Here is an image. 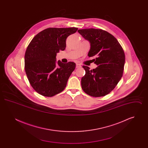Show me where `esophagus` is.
Here are the masks:
<instances>
[{"label": "esophagus", "instance_id": "obj_1", "mask_svg": "<svg viewBox=\"0 0 148 148\" xmlns=\"http://www.w3.org/2000/svg\"><path fill=\"white\" fill-rule=\"evenodd\" d=\"M80 67H81V65L79 64H76V68H80Z\"/></svg>", "mask_w": 148, "mask_h": 148}]
</instances>
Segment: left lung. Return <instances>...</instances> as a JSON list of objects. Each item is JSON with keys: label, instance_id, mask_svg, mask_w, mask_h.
I'll use <instances>...</instances> for the list:
<instances>
[{"label": "left lung", "instance_id": "left-lung-1", "mask_svg": "<svg viewBox=\"0 0 148 148\" xmlns=\"http://www.w3.org/2000/svg\"><path fill=\"white\" fill-rule=\"evenodd\" d=\"M90 43L88 56H96L95 69L90 70L83 66L85 74L82 78L83 91L94 97H103L112 92L123 76L125 54L117 39L111 34L99 29H84L77 30Z\"/></svg>", "mask_w": 148, "mask_h": 148}]
</instances>
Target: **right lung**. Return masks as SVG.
Returning a JSON list of instances; mask_svg holds the SVG:
<instances>
[{
    "instance_id": "right-lung-1",
    "label": "right lung",
    "mask_w": 148,
    "mask_h": 148,
    "mask_svg": "<svg viewBox=\"0 0 148 148\" xmlns=\"http://www.w3.org/2000/svg\"><path fill=\"white\" fill-rule=\"evenodd\" d=\"M77 28H49L35 35L25 54V71L33 88L39 94L51 97L63 91L75 63H56V53L64 50L66 39Z\"/></svg>"
}]
</instances>
